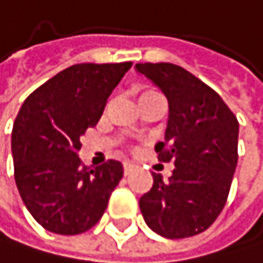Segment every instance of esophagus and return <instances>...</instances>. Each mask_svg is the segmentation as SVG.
Returning <instances> with one entry per match:
<instances>
[{
	"instance_id": "1",
	"label": "esophagus",
	"mask_w": 263,
	"mask_h": 263,
	"mask_svg": "<svg viewBox=\"0 0 263 263\" xmlns=\"http://www.w3.org/2000/svg\"><path fill=\"white\" fill-rule=\"evenodd\" d=\"M123 167H124V174H126V176L130 174V172L134 171V164H133V163H129V161H124V163H123Z\"/></svg>"
}]
</instances>
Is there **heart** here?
Masks as SVG:
<instances>
[{"label":"heart","mask_w":263,"mask_h":263,"mask_svg":"<svg viewBox=\"0 0 263 263\" xmlns=\"http://www.w3.org/2000/svg\"><path fill=\"white\" fill-rule=\"evenodd\" d=\"M153 94H158V92L152 91V89H145V91H142V92L139 94V99H142V97H148V96H153Z\"/></svg>","instance_id":"obj_1"}]
</instances>
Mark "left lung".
<instances>
[{
    "label": "left lung",
    "mask_w": 263,
    "mask_h": 263,
    "mask_svg": "<svg viewBox=\"0 0 263 263\" xmlns=\"http://www.w3.org/2000/svg\"><path fill=\"white\" fill-rule=\"evenodd\" d=\"M169 103L158 160L174 163L167 180L153 172L150 192L139 199L143 220L164 238L198 235L222 212L238 163L239 124L220 96L174 64H137Z\"/></svg>",
    "instance_id": "8db88e82"
}]
</instances>
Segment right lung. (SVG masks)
<instances>
[{"label":"right lung","mask_w":263,"mask_h":263,"mask_svg":"<svg viewBox=\"0 0 263 263\" xmlns=\"http://www.w3.org/2000/svg\"><path fill=\"white\" fill-rule=\"evenodd\" d=\"M130 62L78 64L57 73L22 103L12 127L14 177L20 198L46 230L84 233L100 220L123 164L96 167L78 156L81 136L94 127Z\"/></svg>","instance_id":"obj_1"}]
</instances>
